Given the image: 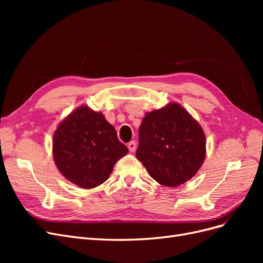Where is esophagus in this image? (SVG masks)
<instances>
[{
    "label": "esophagus",
    "mask_w": 263,
    "mask_h": 263,
    "mask_svg": "<svg viewBox=\"0 0 263 263\" xmlns=\"http://www.w3.org/2000/svg\"><path fill=\"white\" fill-rule=\"evenodd\" d=\"M127 147H128V149H129V151H130V153H134V151L135 150H136V142H135L134 140L133 141H130L129 142V144H128V146H127Z\"/></svg>",
    "instance_id": "obj_1"
}]
</instances>
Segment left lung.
Wrapping results in <instances>:
<instances>
[{"label":"left lung","instance_id":"8db88e82","mask_svg":"<svg viewBox=\"0 0 263 263\" xmlns=\"http://www.w3.org/2000/svg\"><path fill=\"white\" fill-rule=\"evenodd\" d=\"M205 135L177 103L147 113L139 127L136 157L151 178L164 186H179L195 176L205 159Z\"/></svg>","mask_w":263,"mask_h":263}]
</instances>
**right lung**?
Listing matches in <instances>:
<instances>
[{
    "label": "right lung",
    "mask_w": 263,
    "mask_h": 263,
    "mask_svg": "<svg viewBox=\"0 0 263 263\" xmlns=\"http://www.w3.org/2000/svg\"><path fill=\"white\" fill-rule=\"evenodd\" d=\"M52 149L62 176L83 189L105 182L116 161L128 154L104 115L87 106L78 107L59 124Z\"/></svg>",
    "instance_id": "obj_1"
}]
</instances>
